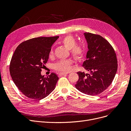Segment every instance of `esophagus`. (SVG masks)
I'll use <instances>...</instances> for the list:
<instances>
[{
	"label": "esophagus",
	"mask_w": 131,
	"mask_h": 131,
	"mask_svg": "<svg viewBox=\"0 0 131 131\" xmlns=\"http://www.w3.org/2000/svg\"><path fill=\"white\" fill-rule=\"evenodd\" d=\"M67 75V74H65V73H60L58 74V76L60 77L64 76V75Z\"/></svg>",
	"instance_id": "1"
}]
</instances>
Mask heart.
I'll return each instance as SVG.
<instances>
[{
	"label": "heart",
	"instance_id": "b5f03b06",
	"mask_svg": "<svg viewBox=\"0 0 131 131\" xmlns=\"http://www.w3.org/2000/svg\"><path fill=\"white\" fill-rule=\"evenodd\" d=\"M68 49L70 50L73 58L77 61H81L83 59L85 54V49L83 46L77 44V41L72 35H68L65 37L61 41ZM53 54V50L51 49L49 52V57H51ZM72 61L71 60H61L58 61L53 66L55 70L57 71L67 73L71 70Z\"/></svg>",
	"mask_w": 131,
	"mask_h": 131
}]
</instances>
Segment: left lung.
I'll list each match as a JSON object with an SVG mask.
<instances>
[{
	"label": "left lung",
	"mask_w": 131,
	"mask_h": 131,
	"mask_svg": "<svg viewBox=\"0 0 131 131\" xmlns=\"http://www.w3.org/2000/svg\"><path fill=\"white\" fill-rule=\"evenodd\" d=\"M84 36L89 50L83 67L90 74L78 72L79 79L75 86L82 93L96 95L112 83L117 70V59L113 47L105 38L89 32Z\"/></svg>",
	"instance_id": "obj_1"
}]
</instances>
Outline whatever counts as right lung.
I'll list each match as a JSON object with an SVG mask.
<instances>
[{
	"label": "right lung",
	"instance_id": "obj_1",
	"mask_svg": "<svg viewBox=\"0 0 131 131\" xmlns=\"http://www.w3.org/2000/svg\"><path fill=\"white\" fill-rule=\"evenodd\" d=\"M58 38H32L20 43L14 52L10 74L16 86L27 98L40 100L54 89L59 79L57 75L51 73L44 77L41 72L47 63L52 45Z\"/></svg>",
	"mask_w": 131,
	"mask_h": 131
}]
</instances>
